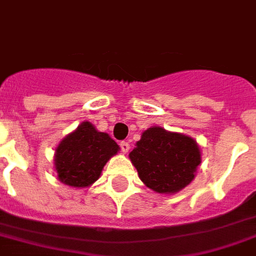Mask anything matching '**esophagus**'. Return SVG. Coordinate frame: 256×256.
I'll list each match as a JSON object with an SVG mask.
<instances>
[{
  "label": "esophagus",
  "instance_id": "obj_1",
  "mask_svg": "<svg viewBox=\"0 0 256 256\" xmlns=\"http://www.w3.org/2000/svg\"><path fill=\"white\" fill-rule=\"evenodd\" d=\"M119 145H120V149H122V152H126L128 150H130V144L126 142V141H122Z\"/></svg>",
  "mask_w": 256,
  "mask_h": 256
}]
</instances>
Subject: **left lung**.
I'll return each instance as SVG.
<instances>
[{
	"mask_svg": "<svg viewBox=\"0 0 256 256\" xmlns=\"http://www.w3.org/2000/svg\"><path fill=\"white\" fill-rule=\"evenodd\" d=\"M130 158L146 186L168 194L190 184L200 152L190 137L152 126L142 133Z\"/></svg>",
	"mask_w": 256,
	"mask_h": 256,
	"instance_id": "8db88e82",
	"label": "left lung"
}]
</instances>
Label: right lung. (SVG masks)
Returning a JSON list of instances; mask_svg holds the SVG:
<instances>
[{
	"label": "right lung",
	"instance_id": "right-lung-1",
	"mask_svg": "<svg viewBox=\"0 0 256 256\" xmlns=\"http://www.w3.org/2000/svg\"><path fill=\"white\" fill-rule=\"evenodd\" d=\"M118 150V144L107 133L98 132L84 122L56 148L54 163L58 178L70 186H89L98 180L107 160Z\"/></svg>",
	"mask_w": 256,
	"mask_h": 256
}]
</instances>
